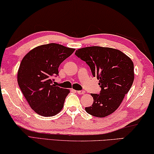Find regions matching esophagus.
Returning <instances> with one entry per match:
<instances>
[{
	"mask_svg": "<svg viewBox=\"0 0 154 154\" xmlns=\"http://www.w3.org/2000/svg\"><path fill=\"white\" fill-rule=\"evenodd\" d=\"M76 92H77V94H79V95H82V94H84L85 93V91H77Z\"/></svg>",
	"mask_w": 154,
	"mask_h": 154,
	"instance_id": "obj_1",
	"label": "esophagus"
}]
</instances>
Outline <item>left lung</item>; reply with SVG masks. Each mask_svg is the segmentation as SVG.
Wrapping results in <instances>:
<instances>
[{
  "label": "left lung",
  "mask_w": 154,
  "mask_h": 154,
  "mask_svg": "<svg viewBox=\"0 0 154 154\" xmlns=\"http://www.w3.org/2000/svg\"><path fill=\"white\" fill-rule=\"evenodd\" d=\"M75 54L89 65L93 76L99 80L101 88L100 94H91L94 103L85 108L86 112L100 118L112 114L134 81L132 60L119 50L100 46L82 48Z\"/></svg>",
  "instance_id": "obj_1"
}]
</instances>
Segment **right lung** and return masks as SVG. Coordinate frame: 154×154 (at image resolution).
Returning a JSON list of instances; mask_svg holds the SVG:
<instances>
[{
    "label": "right lung",
    "mask_w": 154,
    "mask_h": 154,
    "mask_svg": "<svg viewBox=\"0 0 154 154\" xmlns=\"http://www.w3.org/2000/svg\"><path fill=\"white\" fill-rule=\"evenodd\" d=\"M75 49L48 44L35 48L22 59L17 72V83L30 106L44 117L59 113L69 91L54 85L60 64Z\"/></svg>",
    "instance_id": "obj_1"
}]
</instances>
